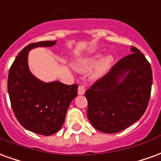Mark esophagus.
Segmentation results:
<instances>
[{"mask_svg":"<svg viewBox=\"0 0 161 161\" xmlns=\"http://www.w3.org/2000/svg\"><path fill=\"white\" fill-rule=\"evenodd\" d=\"M78 95H84L85 93V87H84V85H79L78 86Z\"/></svg>","mask_w":161,"mask_h":161,"instance_id":"1","label":"esophagus"}]
</instances>
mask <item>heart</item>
<instances>
[{
  "instance_id": "heart-1",
  "label": "heart",
  "mask_w": 161,
  "mask_h": 161,
  "mask_svg": "<svg viewBox=\"0 0 161 161\" xmlns=\"http://www.w3.org/2000/svg\"><path fill=\"white\" fill-rule=\"evenodd\" d=\"M99 58H100V55H94L93 57H91L90 58H87V59L84 60L82 63L79 64L78 66V69L82 71H86V70H89L92 69L93 67H95L97 65V64L98 63L99 61ZM113 61V58L111 56H106L102 60L101 63L99 64L97 69V74L98 75H101L102 73H103L105 70L108 69V67L110 65V64L112 63Z\"/></svg>"
}]
</instances>
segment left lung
I'll return each instance as SVG.
<instances>
[{
  "label": "left lung",
  "mask_w": 161,
  "mask_h": 161,
  "mask_svg": "<svg viewBox=\"0 0 161 161\" xmlns=\"http://www.w3.org/2000/svg\"><path fill=\"white\" fill-rule=\"evenodd\" d=\"M85 92L87 116L99 131L115 134L140 120L148 105L153 84L150 63L136 47ZM121 77L124 80L119 82Z\"/></svg>",
  "instance_id": "left-lung-1"
}]
</instances>
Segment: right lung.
<instances>
[{"label":"right lung","mask_w":161,"mask_h":161,"mask_svg":"<svg viewBox=\"0 0 161 161\" xmlns=\"http://www.w3.org/2000/svg\"><path fill=\"white\" fill-rule=\"evenodd\" d=\"M56 41L32 43L21 50L9 69L8 91L13 111L24 128L42 135L59 130L69 105L77 97V84H45L30 72L28 52L37 46H52Z\"/></svg>","instance_id":"1"}]
</instances>
